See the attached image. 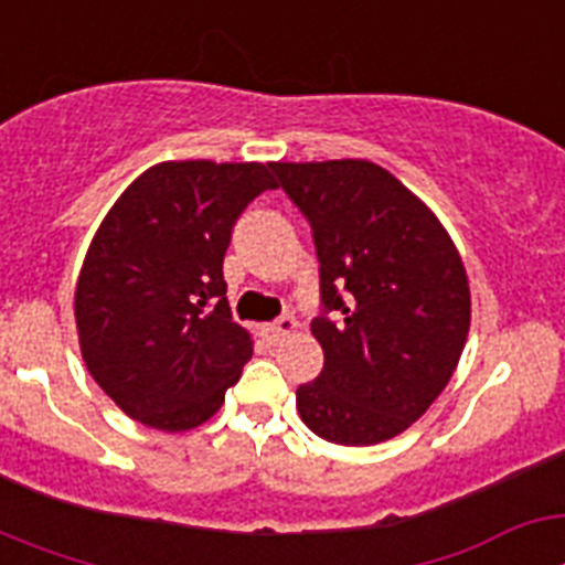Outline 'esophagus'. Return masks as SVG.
Segmentation results:
<instances>
[{"label": "esophagus", "mask_w": 565, "mask_h": 565, "mask_svg": "<svg viewBox=\"0 0 565 565\" xmlns=\"http://www.w3.org/2000/svg\"><path fill=\"white\" fill-rule=\"evenodd\" d=\"M294 331H297V319H294V317H279V319H274L271 326L263 328L266 339H268V342H274V344L282 342L286 337H291Z\"/></svg>", "instance_id": "34e87169"}]
</instances>
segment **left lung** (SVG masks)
<instances>
[{
	"mask_svg": "<svg viewBox=\"0 0 565 565\" xmlns=\"http://www.w3.org/2000/svg\"><path fill=\"white\" fill-rule=\"evenodd\" d=\"M311 223L326 364L297 387L308 430L344 447L387 441L447 387L469 333V282L447 228L371 161L271 163Z\"/></svg>",
	"mask_w": 565,
	"mask_h": 565,
	"instance_id": "8db88e82",
	"label": "left lung"
}]
</instances>
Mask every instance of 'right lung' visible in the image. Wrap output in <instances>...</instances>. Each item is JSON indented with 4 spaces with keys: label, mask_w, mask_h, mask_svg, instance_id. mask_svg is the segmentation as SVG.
I'll return each instance as SVG.
<instances>
[{
    "label": "right lung",
    "mask_w": 565,
    "mask_h": 565,
    "mask_svg": "<svg viewBox=\"0 0 565 565\" xmlns=\"http://www.w3.org/2000/svg\"><path fill=\"white\" fill-rule=\"evenodd\" d=\"M271 163L167 161L135 178L89 243L76 328L89 376L129 418L192 430L252 359L223 257L243 209L277 189Z\"/></svg>",
    "instance_id": "right-lung-1"
}]
</instances>
